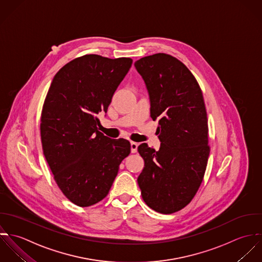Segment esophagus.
<instances>
[{"mask_svg": "<svg viewBox=\"0 0 262 262\" xmlns=\"http://www.w3.org/2000/svg\"><path fill=\"white\" fill-rule=\"evenodd\" d=\"M138 146H139L138 143H135V142H132V143H130V150H132V153H137V151H138Z\"/></svg>", "mask_w": 262, "mask_h": 262, "instance_id": "obj_1", "label": "esophagus"}]
</instances>
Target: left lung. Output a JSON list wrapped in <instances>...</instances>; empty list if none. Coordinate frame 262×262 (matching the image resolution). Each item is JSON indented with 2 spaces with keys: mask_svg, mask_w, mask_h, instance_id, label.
Returning <instances> with one entry per match:
<instances>
[{
  "mask_svg": "<svg viewBox=\"0 0 262 262\" xmlns=\"http://www.w3.org/2000/svg\"><path fill=\"white\" fill-rule=\"evenodd\" d=\"M159 120V151L138 147L145 167L138 177L144 202L161 213L186 207L198 192L209 155V126L202 89L176 57L156 53L135 62Z\"/></svg>",
  "mask_w": 262,
  "mask_h": 262,
  "instance_id": "8db88e82",
  "label": "left lung"
}]
</instances>
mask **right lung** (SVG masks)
<instances>
[{
    "mask_svg": "<svg viewBox=\"0 0 262 262\" xmlns=\"http://www.w3.org/2000/svg\"><path fill=\"white\" fill-rule=\"evenodd\" d=\"M132 63L129 57L85 54L55 74L47 94L40 119L43 154L63 195L79 207L104 199L130 153L127 140L98 130L97 114L107 111Z\"/></svg>",
    "mask_w": 262,
    "mask_h": 262,
    "instance_id": "1",
    "label": "right lung"
}]
</instances>
